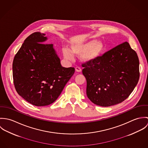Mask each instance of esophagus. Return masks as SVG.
<instances>
[{
  "label": "esophagus",
  "mask_w": 148,
  "mask_h": 148,
  "mask_svg": "<svg viewBox=\"0 0 148 148\" xmlns=\"http://www.w3.org/2000/svg\"><path fill=\"white\" fill-rule=\"evenodd\" d=\"M75 70L77 72H82V69L79 66H76L75 68Z\"/></svg>",
  "instance_id": "obj_1"
}]
</instances>
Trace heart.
<instances>
[{"instance_id": "heart-1", "label": "heart", "mask_w": 148, "mask_h": 148, "mask_svg": "<svg viewBox=\"0 0 148 148\" xmlns=\"http://www.w3.org/2000/svg\"><path fill=\"white\" fill-rule=\"evenodd\" d=\"M104 44L95 39L87 42L77 43L71 46V51L64 48L62 52L64 59L72 60L73 55L80 56V60L84 63H91L96 61L103 54L104 51Z\"/></svg>"}]
</instances>
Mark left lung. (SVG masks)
<instances>
[{
  "label": "left lung",
  "mask_w": 148,
  "mask_h": 148,
  "mask_svg": "<svg viewBox=\"0 0 148 148\" xmlns=\"http://www.w3.org/2000/svg\"><path fill=\"white\" fill-rule=\"evenodd\" d=\"M83 66L86 95L93 103L101 106L122 103L133 92L140 77L138 56L127 42Z\"/></svg>",
  "instance_id": "left-lung-1"
}]
</instances>
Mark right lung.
Here are the masks:
<instances>
[{
	"label": "right lung",
	"mask_w": 148,
	"mask_h": 148,
	"mask_svg": "<svg viewBox=\"0 0 148 148\" xmlns=\"http://www.w3.org/2000/svg\"><path fill=\"white\" fill-rule=\"evenodd\" d=\"M45 35L37 32L27 37L12 64L16 92L37 106L55 101L75 71L62 66L53 45L44 44L48 40Z\"/></svg>",
	"instance_id": "1"
}]
</instances>
